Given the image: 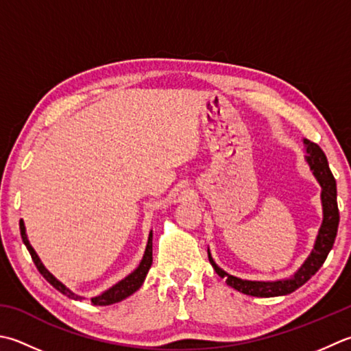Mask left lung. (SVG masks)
Segmentation results:
<instances>
[{
    "mask_svg": "<svg viewBox=\"0 0 351 351\" xmlns=\"http://www.w3.org/2000/svg\"><path fill=\"white\" fill-rule=\"evenodd\" d=\"M306 146V161L311 166L315 178L321 185V204H322V223L318 231L317 242H315L313 250L311 256L306 258V262L301 265L300 269L293 274L291 278L286 280H277V281H251V280H242L234 276H230L223 269H221L213 260L210 250H208V260L211 266L219 277L225 278L226 285L234 287L236 291L242 292L245 295H251V297H260V298H269V297H281V295L292 293L297 291L298 287L303 286L307 280H311L312 276L317 274V271L326 262L328 252L333 248L336 232H338L339 225V210H338V201H336V181L328 167L327 156L322 152V149L317 143H312L308 140H303Z\"/></svg>",
    "mask_w": 351,
    "mask_h": 351,
    "instance_id": "obj_1",
    "label": "left lung"
}]
</instances>
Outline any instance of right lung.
I'll return each mask as SVG.
<instances>
[{
    "label": "right lung",
    "instance_id": "right-lung-1",
    "mask_svg": "<svg viewBox=\"0 0 351 351\" xmlns=\"http://www.w3.org/2000/svg\"><path fill=\"white\" fill-rule=\"evenodd\" d=\"M19 230H21V237H23V242L27 246V250H29L30 256L33 263L36 265L38 271L40 272V276H43L48 283H50L53 287H56V289L66 295L68 298H73V300H84V297H80V295L71 292L70 289L65 285H62L58 278H54L50 272L47 271V267L40 262V258L38 257L36 251L32 248V245L29 242V239H27L25 234V226L24 222L19 221ZM150 266H152V231L149 232V240H147V246H146V251H144V256L141 258V262L138 265V267L134 272H130L128 277L123 278L119 283L114 285L112 287H109L108 291H105L103 293L97 295V297L91 298V303L94 306H109V304H114V303H119V301L128 298L129 295H132L134 292H136L141 287L144 278H146L147 272L150 269Z\"/></svg>",
    "mask_w": 351,
    "mask_h": 351
}]
</instances>
